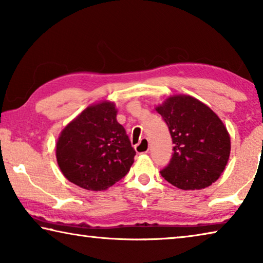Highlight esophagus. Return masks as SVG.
<instances>
[{
	"mask_svg": "<svg viewBox=\"0 0 263 263\" xmlns=\"http://www.w3.org/2000/svg\"><path fill=\"white\" fill-rule=\"evenodd\" d=\"M136 151L138 153H147L149 151V141L147 138H142L141 141L136 146Z\"/></svg>",
	"mask_w": 263,
	"mask_h": 263,
	"instance_id": "esophagus-1",
	"label": "esophagus"
}]
</instances>
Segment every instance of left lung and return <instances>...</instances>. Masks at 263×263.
I'll return each instance as SVG.
<instances>
[{
  "label": "left lung",
  "mask_w": 263,
  "mask_h": 263,
  "mask_svg": "<svg viewBox=\"0 0 263 263\" xmlns=\"http://www.w3.org/2000/svg\"><path fill=\"white\" fill-rule=\"evenodd\" d=\"M171 132L173 157L161 176L182 190H198L219 179L228 164L231 138L221 119L195 97L173 95L155 106Z\"/></svg>",
  "instance_id": "obj_1"
}]
</instances>
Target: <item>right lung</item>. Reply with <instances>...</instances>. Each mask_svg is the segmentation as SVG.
<instances>
[{
  "label": "right lung",
  "instance_id": "obj_1",
  "mask_svg": "<svg viewBox=\"0 0 263 263\" xmlns=\"http://www.w3.org/2000/svg\"><path fill=\"white\" fill-rule=\"evenodd\" d=\"M111 101L87 106L60 132L57 162L64 176L80 188L106 190L125 176L136 151Z\"/></svg>",
  "mask_w": 263,
  "mask_h": 263
}]
</instances>
